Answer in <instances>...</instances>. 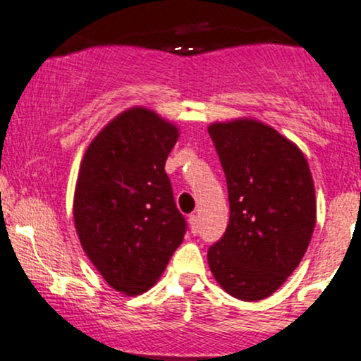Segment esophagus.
<instances>
[{
	"label": "esophagus",
	"mask_w": 361,
	"mask_h": 361,
	"mask_svg": "<svg viewBox=\"0 0 361 361\" xmlns=\"http://www.w3.org/2000/svg\"><path fill=\"white\" fill-rule=\"evenodd\" d=\"M189 228H191L194 235L200 233V218H197V214H191L189 216Z\"/></svg>",
	"instance_id": "esophagus-1"
}]
</instances>
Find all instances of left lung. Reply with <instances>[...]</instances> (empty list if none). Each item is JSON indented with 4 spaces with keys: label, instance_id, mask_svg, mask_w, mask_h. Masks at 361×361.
Segmentation results:
<instances>
[{
    "label": "left lung",
    "instance_id": "obj_1",
    "mask_svg": "<svg viewBox=\"0 0 361 361\" xmlns=\"http://www.w3.org/2000/svg\"><path fill=\"white\" fill-rule=\"evenodd\" d=\"M226 177L230 221L209 247L214 279L238 300L276 291L300 264L315 226L314 179L302 149L250 117L208 128Z\"/></svg>",
    "mask_w": 361,
    "mask_h": 361
}]
</instances>
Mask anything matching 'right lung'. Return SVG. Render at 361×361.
Segmentation results:
<instances>
[{
  "label": "right lung",
  "instance_id": "1",
  "mask_svg": "<svg viewBox=\"0 0 361 361\" xmlns=\"http://www.w3.org/2000/svg\"><path fill=\"white\" fill-rule=\"evenodd\" d=\"M179 128L147 107L121 112L85 152L73 197L80 244L112 288H152L182 244L185 220L165 173Z\"/></svg>",
  "mask_w": 361,
  "mask_h": 361
}]
</instances>
